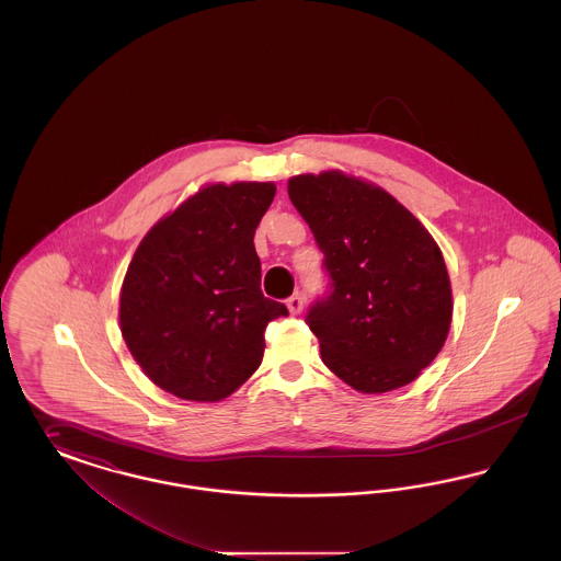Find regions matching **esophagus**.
<instances>
[{
    "instance_id": "obj_1",
    "label": "esophagus",
    "mask_w": 561,
    "mask_h": 561,
    "mask_svg": "<svg viewBox=\"0 0 561 561\" xmlns=\"http://www.w3.org/2000/svg\"><path fill=\"white\" fill-rule=\"evenodd\" d=\"M286 305H288V309H290L293 316H298V313L302 311V307H305V300H302L300 294H293V296L286 300Z\"/></svg>"
}]
</instances>
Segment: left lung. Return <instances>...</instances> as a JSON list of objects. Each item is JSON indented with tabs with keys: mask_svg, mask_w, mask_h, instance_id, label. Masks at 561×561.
Segmentation results:
<instances>
[{
	"mask_svg": "<svg viewBox=\"0 0 561 561\" xmlns=\"http://www.w3.org/2000/svg\"><path fill=\"white\" fill-rule=\"evenodd\" d=\"M288 195L323 254L328 286L305 318L323 364L362 393L412 382L453 320L437 243L387 191L341 172L294 176Z\"/></svg>",
	"mask_w": 561,
	"mask_h": 561,
	"instance_id": "obj_1",
	"label": "left lung"
}]
</instances>
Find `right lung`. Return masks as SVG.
Wrapping results in <instances>:
<instances>
[{
    "label": "right lung",
    "mask_w": 561,
    "mask_h": 561,
    "mask_svg": "<svg viewBox=\"0 0 561 561\" xmlns=\"http://www.w3.org/2000/svg\"><path fill=\"white\" fill-rule=\"evenodd\" d=\"M271 183L210 185L140 241L119 296L124 341L145 374L183 400L231 396L263 362L284 302L261 290L254 231Z\"/></svg>",
    "instance_id": "obj_1"
}]
</instances>
